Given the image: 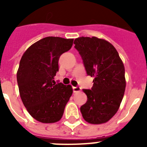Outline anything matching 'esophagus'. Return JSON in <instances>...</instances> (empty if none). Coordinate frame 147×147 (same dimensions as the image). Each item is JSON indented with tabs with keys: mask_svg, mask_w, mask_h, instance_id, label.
Instances as JSON below:
<instances>
[{
	"mask_svg": "<svg viewBox=\"0 0 147 147\" xmlns=\"http://www.w3.org/2000/svg\"><path fill=\"white\" fill-rule=\"evenodd\" d=\"M80 90H81V88H80V87H73V91H74V93H76V92H79L80 91Z\"/></svg>",
	"mask_w": 147,
	"mask_h": 147,
	"instance_id": "obj_1",
	"label": "esophagus"
}]
</instances>
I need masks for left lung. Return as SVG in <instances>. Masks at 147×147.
<instances>
[{"label": "left lung", "mask_w": 147, "mask_h": 147, "mask_svg": "<svg viewBox=\"0 0 147 147\" xmlns=\"http://www.w3.org/2000/svg\"><path fill=\"white\" fill-rule=\"evenodd\" d=\"M88 76L94 78L91 89H83L88 101L80 107L88 123L103 124L116 113L125 91V70L119 53L109 42L96 37L75 39Z\"/></svg>", "instance_id": "left-lung-1"}]
</instances>
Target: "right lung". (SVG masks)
I'll return each mask as SVG.
<instances>
[{"label": "right lung", "instance_id": "obj_1", "mask_svg": "<svg viewBox=\"0 0 147 147\" xmlns=\"http://www.w3.org/2000/svg\"><path fill=\"white\" fill-rule=\"evenodd\" d=\"M74 39L47 37L32 45L20 62L17 80L20 98L32 117L42 123L61 119L73 93L71 85L56 83L60 56L71 49Z\"/></svg>", "mask_w": 147, "mask_h": 147}]
</instances>
